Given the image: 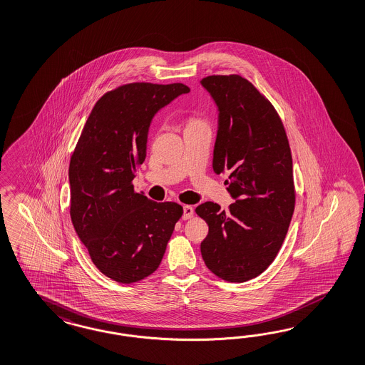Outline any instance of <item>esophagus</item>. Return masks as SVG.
Returning <instances> with one entry per match:
<instances>
[{"label":"esophagus","instance_id":"1","mask_svg":"<svg viewBox=\"0 0 365 365\" xmlns=\"http://www.w3.org/2000/svg\"><path fill=\"white\" fill-rule=\"evenodd\" d=\"M192 217H194V208L191 206H185L183 207V219L187 220V219H191Z\"/></svg>","mask_w":365,"mask_h":365}]
</instances>
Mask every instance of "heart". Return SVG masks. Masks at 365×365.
<instances>
[{
    "label": "heart",
    "mask_w": 365,
    "mask_h": 365,
    "mask_svg": "<svg viewBox=\"0 0 365 365\" xmlns=\"http://www.w3.org/2000/svg\"><path fill=\"white\" fill-rule=\"evenodd\" d=\"M197 122H200V120H199V119L192 118L188 123H197Z\"/></svg>",
    "instance_id": "heart-1"
}]
</instances>
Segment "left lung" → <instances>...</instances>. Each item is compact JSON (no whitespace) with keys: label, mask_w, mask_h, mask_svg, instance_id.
<instances>
[{"label":"left lung","mask_w":365,"mask_h":365,"mask_svg":"<svg viewBox=\"0 0 365 365\" xmlns=\"http://www.w3.org/2000/svg\"><path fill=\"white\" fill-rule=\"evenodd\" d=\"M219 108L212 168L226 171L235 199L195 208L208 234L202 257L217 277L243 283L264 272L284 242L295 210L292 155L274 105L239 74L200 81Z\"/></svg>","instance_id":"1"}]
</instances>
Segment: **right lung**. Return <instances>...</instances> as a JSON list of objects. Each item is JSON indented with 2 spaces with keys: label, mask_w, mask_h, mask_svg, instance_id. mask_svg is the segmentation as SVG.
<instances>
[{
  "label": "right lung",
  "mask_w": 365,
  "mask_h": 365,
  "mask_svg": "<svg viewBox=\"0 0 365 365\" xmlns=\"http://www.w3.org/2000/svg\"><path fill=\"white\" fill-rule=\"evenodd\" d=\"M183 83L131 82L105 93L90 113L70 158V217L94 266L131 284L151 275L183 215L175 202L158 203L134 190L146 159L150 122L188 93Z\"/></svg>",
  "instance_id": "obj_1"
}]
</instances>
